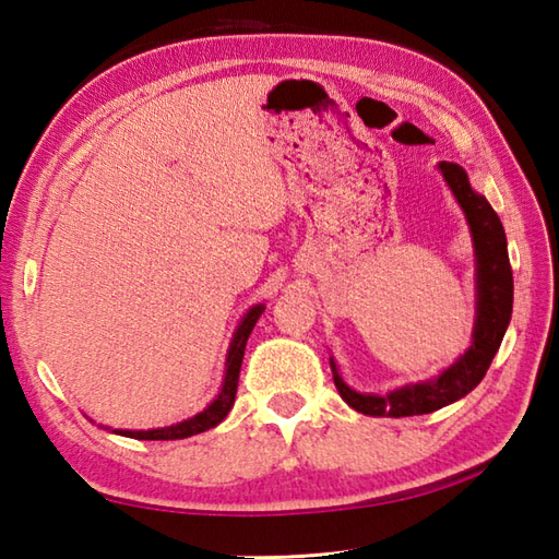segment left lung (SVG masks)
I'll list each match as a JSON object with an SVG mask.
<instances>
[{"label":"left lung","instance_id":"obj_1","mask_svg":"<svg viewBox=\"0 0 559 559\" xmlns=\"http://www.w3.org/2000/svg\"><path fill=\"white\" fill-rule=\"evenodd\" d=\"M437 170L444 177L447 187L466 216L473 257H476V322H473L471 346L437 377L396 386L386 394L355 391L348 386L343 382L334 355H331L329 365L341 399L350 408L362 415H372V418H406V415L432 413L471 394L488 372L495 353L500 350L509 319H512L514 278L500 216L490 206V201L471 187L468 173L459 163L442 160L437 163Z\"/></svg>","mask_w":559,"mask_h":559}]
</instances>
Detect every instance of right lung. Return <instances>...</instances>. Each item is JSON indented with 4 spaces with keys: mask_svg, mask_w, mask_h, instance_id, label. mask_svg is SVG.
<instances>
[{
    "mask_svg": "<svg viewBox=\"0 0 559 559\" xmlns=\"http://www.w3.org/2000/svg\"><path fill=\"white\" fill-rule=\"evenodd\" d=\"M266 310L264 302H257L249 307L245 312V317L240 319V324H237L233 341L228 346V355H225V367H223V382L218 394L213 396V401L204 411H199L197 415L180 423H173V425H165V427H153V430H110V427L100 425L103 430H110L115 435H122V437H132V439H187V437H194L211 430V427H216L225 420V415L230 413L233 403H235V394H237V379H240V367H242V358H245V346H247V338L252 334V329L257 324V319L261 317V312Z\"/></svg>",
    "mask_w": 559,
    "mask_h": 559,
    "instance_id": "1",
    "label": "right lung"
}]
</instances>
